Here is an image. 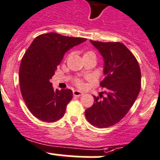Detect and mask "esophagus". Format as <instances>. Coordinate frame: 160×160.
<instances>
[{
	"label": "esophagus",
	"mask_w": 160,
	"mask_h": 160,
	"mask_svg": "<svg viewBox=\"0 0 160 160\" xmlns=\"http://www.w3.org/2000/svg\"><path fill=\"white\" fill-rule=\"evenodd\" d=\"M73 94L75 97H80L83 94V93L81 91H79V90H74L73 91Z\"/></svg>",
	"instance_id": "34e87169"
}]
</instances>
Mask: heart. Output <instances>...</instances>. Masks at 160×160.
Returning <instances> with one entry per match:
<instances>
[{
    "label": "heart",
    "instance_id": "1",
    "mask_svg": "<svg viewBox=\"0 0 160 160\" xmlns=\"http://www.w3.org/2000/svg\"><path fill=\"white\" fill-rule=\"evenodd\" d=\"M92 55H95V54L93 53V51H86V52L84 53V55H83V58H84V57H87V56H92ZM75 82L76 86H78V87L81 88V87H82V86H83V82H82V79L77 78L75 80V82Z\"/></svg>",
    "mask_w": 160,
    "mask_h": 160
}]
</instances>
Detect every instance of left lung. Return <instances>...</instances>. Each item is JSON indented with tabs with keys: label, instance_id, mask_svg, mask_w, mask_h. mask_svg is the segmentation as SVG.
Masks as SVG:
<instances>
[{
	"label": "left lung",
	"instance_id": "1",
	"mask_svg": "<svg viewBox=\"0 0 160 160\" xmlns=\"http://www.w3.org/2000/svg\"><path fill=\"white\" fill-rule=\"evenodd\" d=\"M90 42L104 58L105 78L100 83L104 91L93 97L94 103L85 115L94 127L108 128L119 122L133 105L141 87V73L136 57L123 43Z\"/></svg>",
	"mask_w": 160,
	"mask_h": 160
}]
</instances>
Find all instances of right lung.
<instances>
[{
    "mask_svg": "<svg viewBox=\"0 0 160 160\" xmlns=\"http://www.w3.org/2000/svg\"><path fill=\"white\" fill-rule=\"evenodd\" d=\"M86 39L47 33L36 38L23 55L19 71L22 97L33 116L44 122H55L65 114L72 90H54L50 79L64 54Z\"/></svg>",
    "mask_w": 160,
    "mask_h": 160,
    "instance_id": "right-lung-1",
    "label": "right lung"
}]
</instances>
